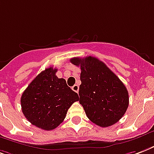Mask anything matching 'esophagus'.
<instances>
[{
    "label": "esophagus",
    "instance_id": "1",
    "mask_svg": "<svg viewBox=\"0 0 154 154\" xmlns=\"http://www.w3.org/2000/svg\"><path fill=\"white\" fill-rule=\"evenodd\" d=\"M72 90L73 91H75L76 93H78V90H79V85H74L72 87Z\"/></svg>",
    "mask_w": 154,
    "mask_h": 154
}]
</instances>
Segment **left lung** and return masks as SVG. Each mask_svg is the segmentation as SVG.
<instances>
[{"mask_svg": "<svg viewBox=\"0 0 154 154\" xmlns=\"http://www.w3.org/2000/svg\"><path fill=\"white\" fill-rule=\"evenodd\" d=\"M70 62L82 70L79 103L89 119L103 128L117 123L128 107V92L124 83L95 57H74Z\"/></svg>", "mask_w": 154, "mask_h": 154, "instance_id": "1", "label": "left lung"}]
</instances>
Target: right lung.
<instances>
[{
	"label": "right lung",
	"mask_w": 154,
	"mask_h": 154,
	"mask_svg": "<svg viewBox=\"0 0 154 154\" xmlns=\"http://www.w3.org/2000/svg\"><path fill=\"white\" fill-rule=\"evenodd\" d=\"M57 69L49 67L30 82L22 93L21 106L23 115L30 124L50 131L61 124L67 111L79 100L64 78L56 76Z\"/></svg>",
	"instance_id": "1"
}]
</instances>
